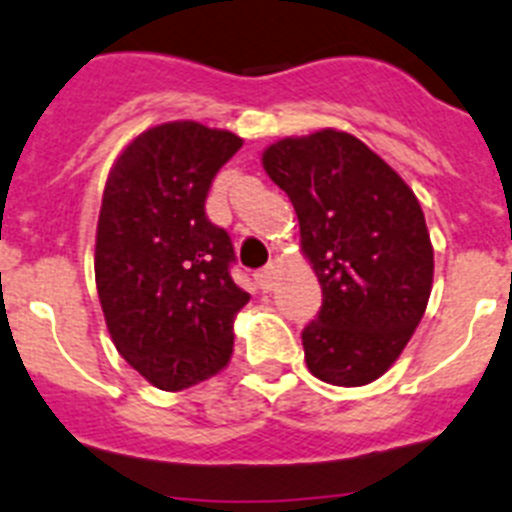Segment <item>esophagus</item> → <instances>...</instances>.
<instances>
[{
    "mask_svg": "<svg viewBox=\"0 0 512 512\" xmlns=\"http://www.w3.org/2000/svg\"><path fill=\"white\" fill-rule=\"evenodd\" d=\"M275 278H278V268H275V265H265V268L255 273V281L262 291H273Z\"/></svg>",
    "mask_w": 512,
    "mask_h": 512,
    "instance_id": "obj_1",
    "label": "esophagus"
}]
</instances>
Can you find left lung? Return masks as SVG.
Returning a JSON list of instances; mask_svg holds the SVG:
<instances>
[{
  "mask_svg": "<svg viewBox=\"0 0 512 512\" xmlns=\"http://www.w3.org/2000/svg\"><path fill=\"white\" fill-rule=\"evenodd\" d=\"M299 216L301 252L322 286L304 355L317 379L366 386L384 376L420 324L433 244L417 195L353 133L322 128L262 151Z\"/></svg>",
  "mask_w": 512,
  "mask_h": 512,
  "instance_id": "1",
  "label": "left lung"
}]
</instances>
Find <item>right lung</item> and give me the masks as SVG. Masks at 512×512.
Listing matches in <instances>:
<instances>
[{
	"instance_id": "1",
	"label": "right lung",
	"mask_w": 512,
	"mask_h": 512,
	"mask_svg": "<svg viewBox=\"0 0 512 512\" xmlns=\"http://www.w3.org/2000/svg\"><path fill=\"white\" fill-rule=\"evenodd\" d=\"M237 133L172 121L139 133L110 167L95 237V283L113 345L151 386L182 391L229 363L250 293L234 247L206 216Z\"/></svg>"
}]
</instances>
